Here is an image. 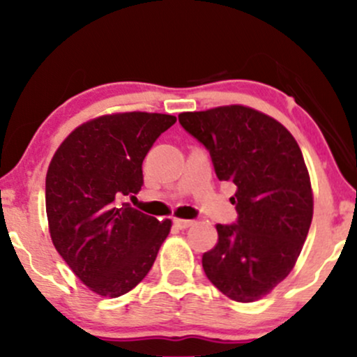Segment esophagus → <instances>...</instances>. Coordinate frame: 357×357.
Instances as JSON below:
<instances>
[{
    "instance_id": "obj_1",
    "label": "esophagus",
    "mask_w": 357,
    "mask_h": 357,
    "mask_svg": "<svg viewBox=\"0 0 357 357\" xmlns=\"http://www.w3.org/2000/svg\"><path fill=\"white\" fill-rule=\"evenodd\" d=\"M173 223H174L176 228H179V230H186V228H190L191 225L195 223V221H192V220H183V218H174Z\"/></svg>"
}]
</instances>
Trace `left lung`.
Returning <instances> with one entry per match:
<instances>
[{"label": "left lung", "mask_w": 357, "mask_h": 357, "mask_svg": "<svg viewBox=\"0 0 357 357\" xmlns=\"http://www.w3.org/2000/svg\"><path fill=\"white\" fill-rule=\"evenodd\" d=\"M179 122L210 151L220 181L236 192L238 220L216 225L218 241L203 253V268L236 302L265 297L292 272L314 215L304 155L292 134L247 105L179 114Z\"/></svg>", "instance_id": "1"}]
</instances>
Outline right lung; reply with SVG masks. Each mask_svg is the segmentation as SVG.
<instances>
[{
	"label": "right lung",
	"mask_w": 357,
	"mask_h": 357,
	"mask_svg": "<svg viewBox=\"0 0 357 357\" xmlns=\"http://www.w3.org/2000/svg\"><path fill=\"white\" fill-rule=\"evenodd\" d=\"M174 122L169 114H107L73 129L53 154L45 181L48 230L60 257L97 296L132 290L169 235L171 220L119 202L141 190L142 161Z\"/></svg>",
	"instance_id": "1"
}]
</instances>
